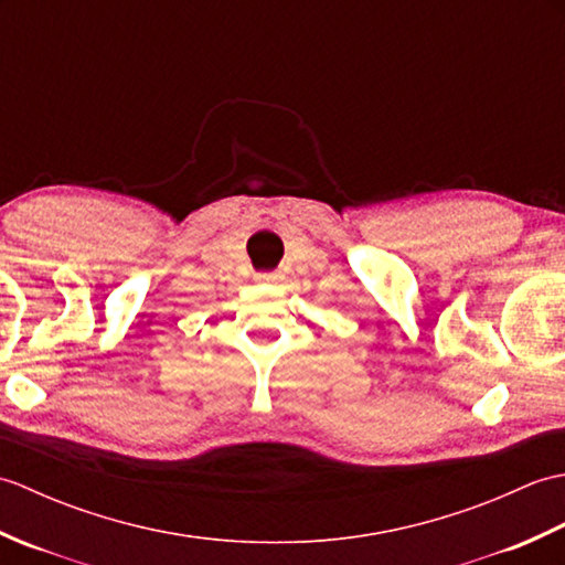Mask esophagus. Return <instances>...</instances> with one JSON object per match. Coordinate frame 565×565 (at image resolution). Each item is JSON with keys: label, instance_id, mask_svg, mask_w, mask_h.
Wrapping results in <instances>:
<instances>
[{"label": "esophagus", "instance_id": "esophagus-1", "mask_svg": "<svg viewBox=\"0 0 565 565\" xmlns=\"http://www.w3.org/2000/svg\"><path fill=\"white\" fill-rule=\"evenodd\" d=\"M257 279L259 281H276V274L274 271H259Z\"/></svg>", "mask_w": 565, "mask_h": 565}]
</instances>
